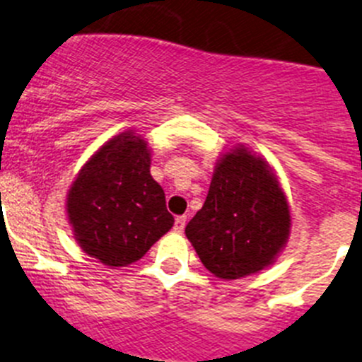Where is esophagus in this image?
Segmentation results:
<instances>
[{
    "mask_svg": "<svg viewBox=\"0 0 362 362\" xmlns=\"http://www.w3.org/2000/svg\"><path fill=\"white\" fill-rule=\"evenodd\" d=\"M185 221H187V218H185V216H177V218H175V232L184 230Z\"/></svg>",
    "mask_w": 362,
    "mask_h": 362,
    "instance_id": "obj_1",
    "label": "esophagus"
}]
</instances>
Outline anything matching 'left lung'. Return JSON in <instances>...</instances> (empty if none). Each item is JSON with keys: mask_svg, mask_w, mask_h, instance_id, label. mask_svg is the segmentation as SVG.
Segmentation results:
<instances>
[{"mask_svg": "<svg viewBox=\"0 0 362 362\" xmlns=\"http://www.w3.org/2000/svg\"><path fill=\"white\" fill-rule=\"evenodd\" d=\"M288 200L272 168L239 146L221 157L209 194L185 235L218 279H241L272 264L289 238Z\"/></svg>", "mask_w": 362, "mask_h": 362, "instance_id": "1", "label": "left lung"}]
</instances>
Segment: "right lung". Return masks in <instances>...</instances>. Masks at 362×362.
<instances>
[{
	"mask_svg": "<svg viewBox=\"0 0 362 362\" xmlns=\"http://www.w3.org/2000/svg\"><path fill=\"white\" fill-rule=\"evenodd\" d=\"M150 164L144 139L124 132L105 143L71 185L66 207L74 238L105 266L139 261L173 227Z\"/></svg>",
	"mask_w": 362,
	"mask_h": 362,
	"instance_id": "obj_1",
	"label": "right lung"
}]
</instances>
